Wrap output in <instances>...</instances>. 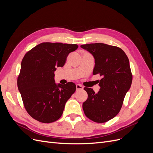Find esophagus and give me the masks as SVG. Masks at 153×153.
Wrapping results in <instances>:
<instances>
[{"instance_id":"1","label":"esophagus","mask_w":153,"mask_h":153,"mask_svg":"<svg viewBox=\"0 0 153 153\" xmlns=\"http://www.w3.org/2000/svg\"><path fill=\"white\" fill-rule=\"evenodd\" d=\"M76 91H80V90L83 89V87L82 85H80V84H76Z\"/></svg>"}]
</instances>
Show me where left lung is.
Listing matches in <instances>:
<instances>
[{
  "mask_svg": "<svg viewBox=\"0 0 153 153\" xmlns=\"http://www.w3.org/2000/svg\"><path fill=\"white\" fill-rule=\"evenodd\" d=\"M95 60L93 75L100 74V91L84 87L88 98L82 107L86 116L92 121L105 123L116 116L132 83L129 59L119 47L104 43L81 45Z\"/></svg>",
  "mask_w": 153,
  "mask_h": 153,
  "instance_id": "1",
  "label": "left lung"
}]
</instances>
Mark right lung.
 <instances>
[{
	"instance_id": "add662e5",
	"label": "right lung",
	"mask_w": 153,
	"mask_h": 153,
	"mask_svg": "<svg viewBox=\"0 0 153 153\" xmlns=\"http://www.w3.org/2000/svg\"><path fill=\"white\" fill-rule=\"evenodd\" d=\"M76 44L42 43L23 58L17 85L25 108L30 116L41 123L56 121L63 113L66 101L76 91L73 82L56 84L54 72L62 67Z\"/></svg>"
}]
</instances>
